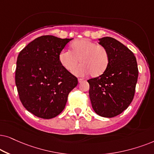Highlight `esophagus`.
Instances as JSON below:
<instances>
[{
    "label": "esophagus",
    "instance_id": "obj_1",
    "mask_svg": "<svg viewBox=\"0 0 154 154\" xmlns=\"http://www.w3.org/2000/svg\"><path fill=\"white\" fill-rule=\"evenodd\" d=\"M85 80H84L83 79H81V78H79V79H78V82L79 83H82V82H84Z\"/></svg>",
    "mask_w": 154,
    "mask_h": 154
}]
</instances>
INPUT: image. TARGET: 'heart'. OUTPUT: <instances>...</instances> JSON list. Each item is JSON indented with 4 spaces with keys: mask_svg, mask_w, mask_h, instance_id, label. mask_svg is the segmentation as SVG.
Returning <instances> with one entry per match:
<instances>
[{
    "mask_svg": "<svg viewBox=\"0 0 154 154\" xmlns=\"http://www.w3.org/2000/svg\"><path fill=\"white\" fill-rule=\"evenodd\" d=\"M82 64L72 71L77 76L91 74L98 77L106 71L109 63V55L105 47L87 38L75 41L70 45V51H63L59 54L60 64L67 71H71L78 64Z\"/></svg>",
    "mask_w": 154,
    "mask_h": 154,
    "instance_id": "heart-1",
    "label": "heart"
}]
</instances>
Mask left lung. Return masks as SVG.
<instances>
[{
    "mask_svg": "<svg viewBox=\"0 0 154 154\" xmlns=\"http://www.w3.org/2000/svg\"><path fill=\"white\" fill-rule=\"evenodd\" d=\"M98 40L107 49L109 63L101 75L87 81L89 97L96 114L112 118L123 112L132 101L138 67L134 53L122 43L108 36Z\"/></svg>",
    "mask_w": 154,
    "mask_h": 154,
    "instance_id": "left-lung-1",
    "label": "left lung"
}]
</instances>
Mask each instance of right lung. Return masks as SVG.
I'll use <instances>...</instances> for the list:
<instances>
[{
    "label": "right lung",
    "mask_w": 154,
    "mask_h": 154,
    "mask_svg": "<svg viewBox=\"0 0 154 154\" xmlns=\"http://www.w3.org/2000/svg\"><path fill=\"white\" fill-rule=\"evenodd\" d=\"M72 39L42 36L18 55L15 84L20 99L29 112L38 118L51 119L60 114L69 93L78 84L77 77L59 61V54Z\"/></svg>",
    "instance_id": "add662e5"
}]
</instances>
